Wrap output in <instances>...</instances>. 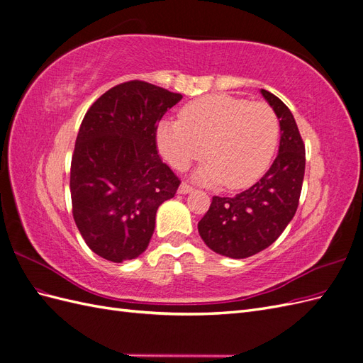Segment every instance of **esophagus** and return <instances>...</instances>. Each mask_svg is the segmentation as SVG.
<instances>
[{
	"label": "esophagus",
	"instance_id": "obj_1",
	"mask_svg": "<svg viewBox=\"0 0 363 363\" xmlns=\"http://www.w3.org/2000/svg\"><path fill=\"white\" fill-rule=\"evenodd\" d=\"M192 191H194V188L189 183H182L180 188H179V194H189Z\"/></svg>",
	"mask_w": 363,
	"mask_h": 363
}]
</instances>
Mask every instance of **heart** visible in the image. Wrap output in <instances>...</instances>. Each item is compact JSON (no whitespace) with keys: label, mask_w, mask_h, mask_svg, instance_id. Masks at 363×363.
<instances>
[{"label":"heart","mask_w":363,"mask_h":363,"mask_svg":"<svg viewBox=\"0 0 363 363\" xmlns=\"http://www.w3.org/2000/svg\"><path fill=\"white\" fill-rule=\"evenodd\" d=\"M279 133L269 104L216 94L186 104L179 119L162 121L156 140L172 168L188 169L204 155L208 162L199 172L201 182L240 189L267 171Z\"/></svg>","instance_id":"1"}]
</instances>
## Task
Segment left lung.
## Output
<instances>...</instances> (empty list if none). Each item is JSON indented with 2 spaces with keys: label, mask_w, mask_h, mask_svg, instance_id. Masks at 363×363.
<instances>
[{
  "label": "left lung",
  "mask_w": 363,
  "mask_h": 363,
  "mask_svg": "<svg viewBox=\"0 0 363 363\" xmlns=\"http://www.w3.org/2000/svg\"><path fill=\"white\" fill-rule=\"evenodd\" d=\"M280 119V148L276 160L251 188L233 196H213L199 223L206 245L219 255L245 259L265 250L294 218L300 203L306 150L294 115L280 98L262 89Z\"/></svg>",
  "instance_id": "1"
}]
</instances>
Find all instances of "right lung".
<instances>
[{"label": "right lung", "mask_w": 363, "mask_h": 363, "mask_svg": "<svg viewBox=\"0 0 363 363\" xmlns=\"http://www.w3.org/2000/svg\"><path fill=\"white\" fill-rule=\"evenodd\" d=\"M182 94L142 80L116 84L86 112L71 160L72 216L95 255L121 263L144 252L159 206L180 179L157 151L156 130Z\"/></svg>", "instance_id": "1"}]
</instances>
